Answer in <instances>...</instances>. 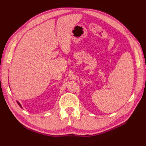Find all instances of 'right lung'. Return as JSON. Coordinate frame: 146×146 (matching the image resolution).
Instances as JSON below:
<instances>
[{
	"mask_svg": "<svg viewBox=\"0 0 146 146\" xmlns=\"http://www.w3.org/2000/svg\"><path fill=\"white\" fill-rule=\"evenodd\" d=\"M17 104H18V105H19V107H21V108H23V107H22V106H21V104H20V103H19V102H18V101H17Z\"/></svg>",
	"mask_w": 146,
	"mask_h": 146,
	"instance_id": "add662e5",
	"label": "right lung"
}]
</instances>
